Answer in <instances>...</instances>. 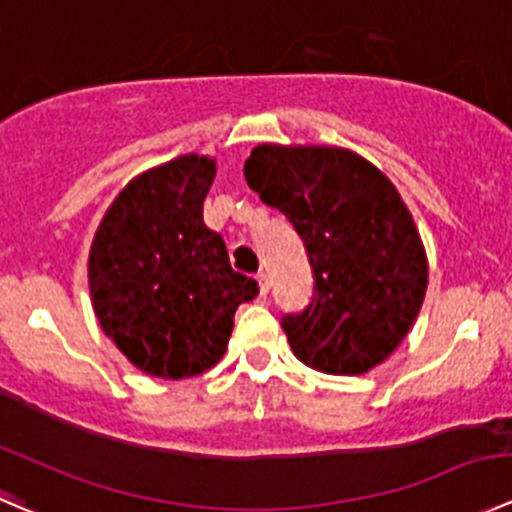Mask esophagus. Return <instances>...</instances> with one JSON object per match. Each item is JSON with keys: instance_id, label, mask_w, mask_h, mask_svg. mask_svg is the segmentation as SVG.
I'll return each mask as SVG.
<instances>
[{"instance_id": "obj_1", "label": "esophagus", "mask_w": 512, "mask_h": 512, "mask_svg": "<svg viewBox=\"0 0 512 512\" xmlns=\"http://www.w3.org/2000/svg\"><path fill=\"white\" fill-rule=\"evenodd\" d=\"M256 281H258V293H261V296H266L268 288H271V283H268V276H266V273H258Z\"/></svg>"}]
</instances>
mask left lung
I'll return each instance as SVG.
<instances>
[{"label":"left lung","instance_id":"left-lung-1","mask_svg":"<svg viewBox=\"0 0 512 512\" xmlns=\"http://www.w3.org/2000/svg\"><path fill=\"white\" fill-rule=\"evenodd\" d=\"M246 184L291 219L316 276L313 301L283 318L293 356L331 376L381 366L411 333L428 256L393 181L343 146L258 144Z\"/></svg>","mask_w":512,"mask_h":512}]
</instances>
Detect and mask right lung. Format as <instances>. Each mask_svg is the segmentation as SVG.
I'll return each mask as SVG.
<instances>
[{
  "label": "right lung",
  "mask_w": 512,
  "mask_h": 512,
  "mask_svg": "<svg viewBox=\"0 0 512 512\" xmlns=\"http://www.w3.org/2000/svg\"><path fill=\"white\" fill-rule=\"evenodd\" d=\"M209 154L151 166L116 194L89 249V293L106 338L149 376H201L224 358L239 303L258 293L206 229Z\"/></svg>",
  "instance_id": "obj_1"
}]
</instances>
